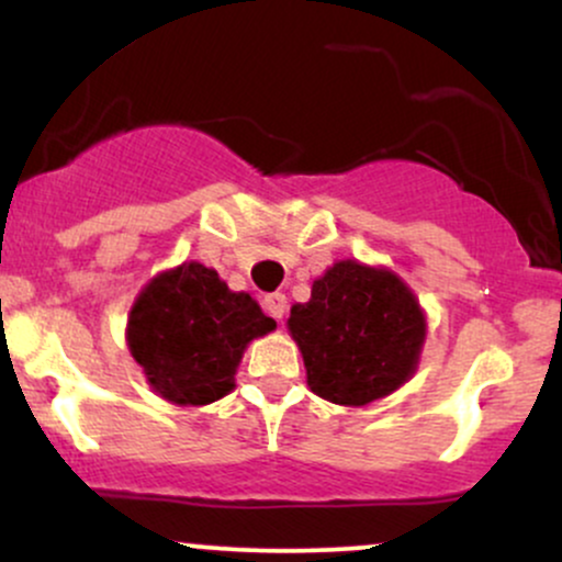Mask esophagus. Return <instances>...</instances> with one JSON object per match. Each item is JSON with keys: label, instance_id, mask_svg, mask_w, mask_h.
Here are the masks:
<instances>
[{"label": "esophagus", "instance_id": "obj_1", "mask_svg": "<svg viewBox=\"0 0 562 562\" xmlns=\"http://www.w3.org/2000/svg\"><path fill=\"white\" fill-rule=\"evenodd\" d=\"M263 308H267V312L272 314L274 319L285 317V312H288V299H285V293H269V295H263Z\"/></svg>", "mask_w": 562, "mask_h": 562}]
</instances>
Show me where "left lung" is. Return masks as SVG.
<instances>
[{"instance_id":"obj_1","label":"left lung","mask_w":562,"mask_h":562,"mask_svg":"<svg viewBox=\"0 0 562 562\" xmlns=\"http://www.w3.org/2000/svg\"><path fill=\"white\" fill-rule=\"evenodd\" d=\"M306 364L308 389L333 404L364 406L409 380L425 340V317L396 274L340 261L295 303L288 319Z\"/></svg>"}]
</instances>
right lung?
Returning <instances> with one entry per match:
<instances>
[{
    "label": "right lung",
    "instance_id": "right-lung-1",
    "mask_svg": "<svg viewBox=\"0 0 562 562\" xmlns=\"http://www.w3.org/2000/svg\"><path fill=\"white\" fill-rule=\"evenodd\" d=\"M274 327L248 293H232L214 269L192 261L142 290L128 348L160 396L200 406L235 389L245 346Z\"/></svg>",
    "mask_w": 562,
    "mask_h": 562
}]
</instances>
